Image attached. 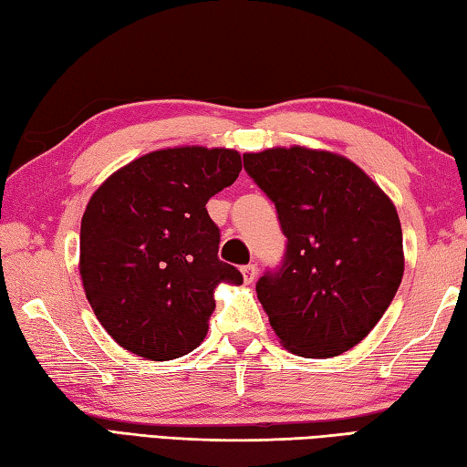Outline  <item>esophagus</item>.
<instances>
[{
  "mask_svg": "<svg viewBox=\"0 0 467 467\" xmlns=\"http://www.w3.org/2000/svg\"><path fill=\"white\" fill-rule=\"evenodd\" d=\"M241 271H243V279H244L246 285H251L256 279V266L254 265H244Z\"/></svg>",
  "mask_w": 467,
  "mask_h": 467,
  "instance_id": "1",
  "label": "esophagus"
}]
</instances>
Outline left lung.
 I'll list each match as a JSON object with an SVG mask.
<instances>
[{"mask_svg": "<svg viewBox=\"0 0 467 467\" xmlns=\"http://www.w3.org/2000/svg\"><path fill=\"white\" fill-rule=\"evenodd\" d=\"M286 236L256 295L283 347L329 359L371 333L403 276L398 211L349 158L305 146L243 156Z\"/></svg>", "mask_w": 467, "mask_h": 467, "instance_id": "left-lung-1", "label": "left lung"}]
</instances>
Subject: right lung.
Instances as JSON below:
<instances>
[{
  "instance_id": "add662e5",
  "label": "right lung",
  "mask_w": 467,
  "mask_h": 467,
  "mask_svg": "<svg viewBox=\"0 0 467 467\" xmlns=\"http://www.w3.org/2000/svg\"><path fill=\"white\" fill-rule=\"evenodd\" d=\"M243 168L231 148L178 146L136 158L92 194L80 228L86 299L112 339L150 361L196 349L218 283L243 275L218 259L208 198Z\"/></svg>"
}]
</instances>
